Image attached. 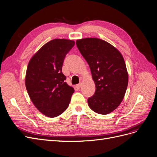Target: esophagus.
<instances>
[{"label": "esophagus", "mask_w": 157, "mask_h": 157, "mask_svg": "<svg viewBox=\"0 0 157 157\" xmlns=\"http://www.w3.org/2000/svg\"><path fill=\"white\" fill-rule=\"evenodd\" d=\"M80 87H81V84H78L77 85V88L78 89H80Z\"/></svg>", "instance_id": "1"}]
</instances>
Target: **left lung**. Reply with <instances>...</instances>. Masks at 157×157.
<instances>
[{
  "instance_id": "left-lung-1",
  "label": "left lung",
  "mask_w": 157,
  "mask_h": 157,
  "mask_svg": "<svg viewBox=\"0 0 157 157\" xmlns=\"http://www.w3.org/2000/svg\"><path fill=\"white\" fill-rule=\"evenodd\" d=\"M86 59L96 84V92L88 99L90 108L101 115L113 112L121 103L126 91L128 74L121 52L109 42L98 38L76 41Z\"/></svg>"
}]
</instances>
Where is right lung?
I'll return each instance as SVG.
<instances>
[{"label":"right lung","mask_w":157,"mask_h":157,"mask_svg":"<svg viewBox=\"0 0 157 157\" xmlns=\"http://www.w3.org/2000/svg\"><path fill=\"white\" fill-rule=\"evenodd\" d=\"M75 41L54 39L47 42L30 59L25 75V86L31 100L41 113L51 118L68 107L75 90L65 82L61 72L65 57Z\"/></svg>","instance_id":"add662e5"}]
</instances>
